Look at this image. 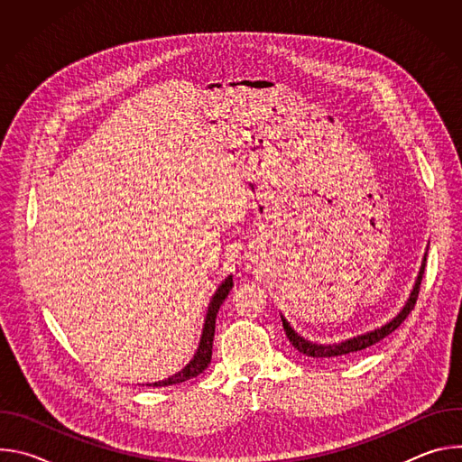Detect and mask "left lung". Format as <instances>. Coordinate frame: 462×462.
Wrapping results in <instances>:
<instances>
[{
	"label": "left lung",
	"instance_id": "1",
	"mask_svg": "<svg viewBox=\"0 0 462 462\" xmlns=\"http://www.w3.org/2000/svg\"><path fill=\"white\" fill-rule=\"evenodd\" d=\"M424 269H426V257L422 261V267H420V273H419V278H417V283L413 287V292L406 303V307L401 310V314L397 318H393L389 323H385L383 327L380 328H374V331L367 333V335H362V337H356V338H351V340H346L342 344H335V346H318V344H310L309 340H303L301 337H298L292 327L287 323L285 318L283 319V328H285V335L289 338V342L294 346V349H298L300 353H303L305 356H312V358H333V356H346V355H351V353H358V351H364L374 344H378L380 340H383L387 335H391L394 328H397L406 318L408 314L413 310L415 303H417V298H419V291H420V282H422V276H424Z\"/></svg>",
	"mask_w": 462,
	"mask_h": 462
}]
</instances>
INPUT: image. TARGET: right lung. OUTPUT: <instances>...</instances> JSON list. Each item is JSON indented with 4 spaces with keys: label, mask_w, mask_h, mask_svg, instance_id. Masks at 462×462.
Listing matches in <instances>:
<instances>
[{
    "label": "right lung",
    "mask_w": 462,
    "mask_h": 462,
    "mask_svg": "<svg viewBox=\"0 0 462 462\" xmlns=\"http://www.w3.org/2000/svg\"><path fill=\"white\" fill-rule=\"evenodd\" d=\"M232 291V278L225 280V283L217 289V292L214 294L212 301H210V307H208V312H207V319H205V328H203V337H201V344H199V349H197L195 356L191 358V362L182 369L179 371L177 374L170 376L168 380H162V382H155V383H148V385H153V387H166V385H173V383H180V382H186L189 378H195L197 374H201L210 360H212V344H214V333H216V318H217V310L221 307V303L225 301V298L228 296V292Z\"/></svg>",
    "instance_id": "add662e5"
}]
</instances>
